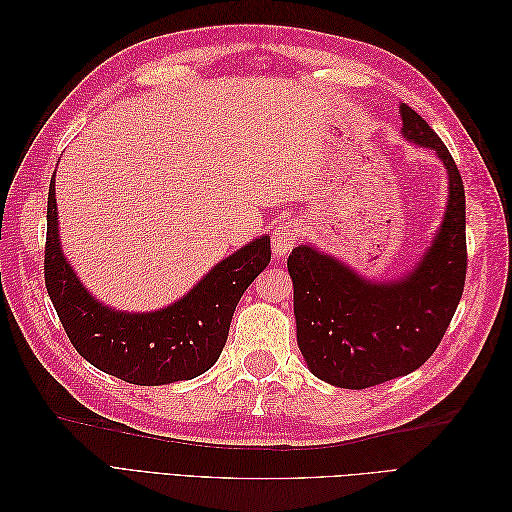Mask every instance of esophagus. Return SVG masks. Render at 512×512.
<instances>
[{"mask_svg":"<svg viewBox=\"0 0 512 512\" xmlns=\"http://www.w3.org/2000/svg\"><path fill=\"white\" fill-rule=\"evenodd\" d=\"M299 224L294 222H280L273 230V254L277 258H284L292 252V247L299 241Z\"/></svg>","mask_w":512,"mask_h":512,"instance_id":"esophagus-1","label":"esophagus"}]
</instances>
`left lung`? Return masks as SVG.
Returning <instances> with one entry per match:
<instances>
[{
  "instance_id": "obj_1",
  "label": "left lung",
  "mask_w": 512,
  "mask_h": 512,
  "mask_svg": "<svg viewBox=\"0 0 512 512\" xmlns=\"http://www.w3.org/2000/svg\"><path fill=\"white\" fill-rule=\"evenodd\" d=\"M399 115L401 134L436 151L448 170L444 222L423 260L397 282L374 284L309 245L288 256L301 354L314 376L339 389H367L421 367L442 342L466 284V192L457 164L408 104Z\"/></svg>"
}]
</instances>
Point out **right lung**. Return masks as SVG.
<instances>
[{
	"instance_id": "obj_1",
	"label": "right lung",
	"mask_w": 512,
	"mask_h": 512,
	"mask_svg": "<svg viewBox=\"0 0 512 512\" xmlns=\"http://www.w3.org/2000/svg\"><path fill=\"white\" fill-rule=\"evenodd\" d=\"M269 260L271 241L260 237L215 265L177 303L147 314L115 312L91 297L61 254L51 181L44 245L46 290L76 352L130 384L192 380L211 369L220 359L239 299Z\"/></svg>"
}]
</instances>
